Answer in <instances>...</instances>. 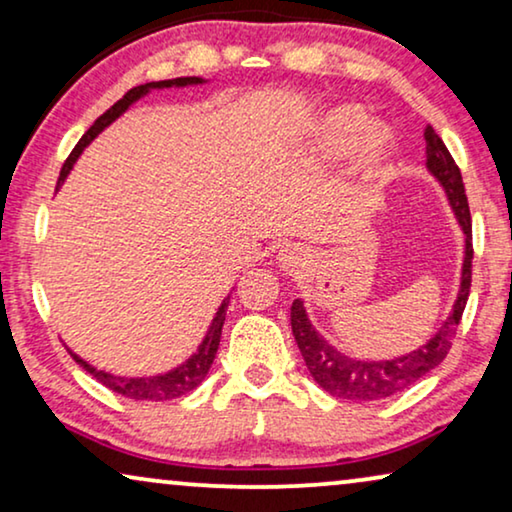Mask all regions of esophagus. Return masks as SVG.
Masks as SVG:
<instances>
[{"instance_id": "esophagus-1", "label": "esophagus", "mask_w": 512, "mask_h": 512, "mask_svg": "<svg viewBox=\"0 0 512 512\" xmlns=\"http://www.w3.org/2000/svg\"><path fill=\"white\" fill-rule=\"evenodd\" d=\"M279 263H282V268L286 272H296L298 275V272L310 263V251L300 247V244H289V247L282 249V254H279Z\"/></svg>"}]
</instances>
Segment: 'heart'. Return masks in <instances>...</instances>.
Here are the masks:
<instances>
[{"instance_id": "1", "label": "heart", "mask_w": 512, "mask_h": 512, "mask_svg": "<svg viewBox=\"0 0 512 512\" xmlns=\"http://www.w3.org/2000/svg\"><path fill=\"white\" fill-rule=\"evenodd\" d=\"M368 127L363 111L354 107L335 109L328 114L324 121L319 123L317 132H314V144L321 153L328 156H338L352 149V146L361 139V158L366 165H380L384 156L389 153V135L382 128Z\"/></svg>"}]
</instances>
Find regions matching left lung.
Masks as SVG:
<instances>
[{
  "label": "left lung",
  "mask_w": 512,
  "mask_h": 512,
  "mask_svg": "<svg viewBox=\"0 0 512 512\" xmlns=\"http://www.w3.org/2000/svg\"><path fill=\"white\" fill-rule=\"evenodd\" d=\"M426 167L445 188L447 200H450L452 212L457 216L461 230L466 237L464 251V268H461V286L454 300L452 314L443 321L438 333L415 352L398 356L391 361H359L340 354L338 349L321 338L314 331V326L307 319L303 300H293L291 305V328L293 338L298 342L300 354H303L305 366L314 377V382L321 389H326L331 396L347 398V401H380V398L394 396L398 391L408 389L410 384L422 380L426 373H431L440 361L450 352L454 333L464 314L468 291H471V263H473V223L471 209H468L464 179L454 158L447 151L443 139L436 135V130L426 128Z\"/></svg>",
  "instance_id": "left-lung-1"
}]
</instances>
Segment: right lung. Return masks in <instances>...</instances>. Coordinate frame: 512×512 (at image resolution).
Segmentation results:
<instances>
[{
  "label": "right lung",
  "instance_id": "obj_1",
  "mask_svg": "<svg viewBox=\"0 0 512 512\" xmlns=\"http://www.w3.org/2000/svg\"><path fill=\"white\" fill-rule=\"evenodd\" d=\"M198 83H205V81H202L200 76H179V79L151 81V83H144V86H137V88L128 90V93H125L121 100L114 104V107L104 111V114L97 118L93 125H90L86 135L79 139V144L74 146V151L69 153L65 165H62L60 177H58V188L65 184L67 174L74 167L76 158L81 156V151L86 149V146L93 142V139L100 135V132L107 128V125H111L118 116L125 114L130 104H135L139 97H144L146 93H149V90H156V88H172V86L174 88H184V86H198ZM228 303H230V296L223 298V303L219 307V312H216V317L212 319V326H209L205 340L200 342L198 352H195L191 359H186L184 363H181V366H177L165 375L118 377V375H111V373H104V370L93 368L88 361H83L81 356H76L74 352H69V354H72L74 361L79 363V366L86 368L97 382H102L104 387L116 391V394H121L125 398H135V401H170V398H179V396L188 394V391H193L207 377L209 368H212V363H214L216 349H219V342H221V328H223V321H226Z\"/></svg>",
  "mask_w": 512,
  "mask_h": 512
}]
</instances>
